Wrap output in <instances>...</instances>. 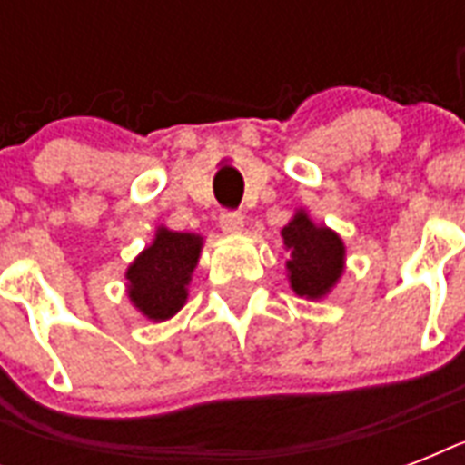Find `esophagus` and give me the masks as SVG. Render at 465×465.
I'll use <instances>...</instances> for the list:
<instances>
[{
  "label": "esophagus",
  "mask_w": 465,
  "mask_h": 465,
  "mask_svg": "<svg viewBox=\"0 0 465 465\" xmlns=\"http://www.w3.org/2000/svg\"><path fill=\"white\" fill-rule=\"evenodd\" d=\"M219 226H222V232H224L226 236H239V233L243 232V217H241L239 212H222Z\"/></svg>",
  "instance_id": "esophagus-1"
}]
</instances>
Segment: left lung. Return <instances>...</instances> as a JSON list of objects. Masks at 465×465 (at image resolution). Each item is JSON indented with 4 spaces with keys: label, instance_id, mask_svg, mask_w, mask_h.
Here are the masks:
<instances>
[{
    "label": "left lung",
    "instance_id": "1",
    "mask_svg": "<svg viewBox=\"0 0 465 465\" xmlns=\"http://www.w3.org/2000/svg\"><path fill=\"white\" fill-rule=\"evenodd\" d=\"M287 251V280L297 297L325 299L345 272V241L331 226L316 224L306 210H297L282 229Z\"/></svg>",
    "mask_w": 465,
    "mask_h": 465
}]
</instances>
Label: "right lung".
Wrapping results in <instances>:
<instances>
[{
    "mask_svg": "<svg viewBox=\"0 0 465 465\" xmlns=\"http://www.w3.org/2000/svg\"><path fill=\"white\" fill-rule=\"evenodd\" d=\"M203 243L200 233L156 226L152 243L127 265V297L147 321H168L185 306Z\"/></svg>",
    "mask_w": 465,
    "mask_h": 465,
    "instance_id": "1",
    "label": "right lung"
}]
</instances>
